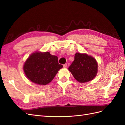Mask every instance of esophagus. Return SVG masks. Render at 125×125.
I'll return each mask as SVG.
<instances>
[{
    "label": "esophagus",
    "instance_id": "esophagus-1",
    "mask_svg": "<svg viewBox=\"0 0 125 125\" xmlns=\"http://www.w3.org/2000/svg\"><path fill=\"white\" fill-rule=\"evenodd\" d=\"M63 67H64V68H67V63H65V64H63Z\"/></svg>",
    "mask_w": 125,
    "mask_h": 125
}]
</instances>
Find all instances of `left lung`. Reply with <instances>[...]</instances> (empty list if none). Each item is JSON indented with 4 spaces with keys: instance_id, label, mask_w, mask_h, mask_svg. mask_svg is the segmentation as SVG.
Here are the masks:
<instances>
[{
    "instance_id": "8db88e82",
    "label": "left lung",
    "mask_w": 125,
    "mask_h": 125,
    "mask_svg": "<svg viewBox=\"0 0 125 125\" xmlns=\"http://www.w3.org/2000/svg\"><path fill=\"white\" fill-rule=\"evenodd\" d=\"M68 69L77 81L85 83L92 80L97 75L98 64L94 58L86 54L77 52L75 60Z\"/></svg>"
}]
</instances>
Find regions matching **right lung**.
Listing matches in <instances>:
<instances>
[{"instance_id": "1", "label": "right lung", "mask_w": 125, "mask_h": 125, "mask_svg": "<svg viewBox=\"0 0 125 125\" xmlns=\"http://www.w3.org/2000/svg\"><path fill=\"white\" fill-rule=\"evenodd\" d=\"M58 57L49 52L31 54L23 65L27 78L33 83L46 85L51 82L58 71L63 67L58 62Z\"/></svg>"}]
</instances>
